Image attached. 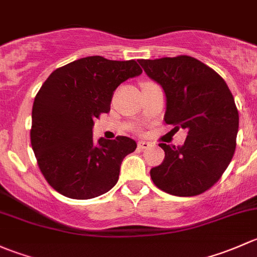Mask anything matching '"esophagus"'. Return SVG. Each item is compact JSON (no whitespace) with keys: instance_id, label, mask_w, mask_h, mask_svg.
Masks as SVG:
<instances>
[{"instance_id":"1","label":"esophagus","mask_w":257,"mask_h":257,"mask_svg":"<svg viewBox=\"0 0 257 257\" xmlns=\"http://www.w3.org/2000/svg\"><path fill=\"white\" fill-rule=\"evenodd\" d=\"M150 142L147 141H139V144H137V146H139L140 150H145V148H148L150 147Z\"/></svg>"}]
</instances>
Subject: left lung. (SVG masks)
Listing matches in <instances>:
<instances>
[{
    "label": "left lung",
    "instance_id": "1",
    "mask_svg": "<svg viewBox=\"0 0 257 257\" xmlns=\"http://www.w3.org/2000/svg\"><path fill=\"white\" fill-rule=\"evenodd\" d=\"M139 63L165 90V122L188 131L183 146L160 144L165 161L151 169V178L172 195L202 194L219 181L236 147L239 112L231 91L216 71L188 55Z\"/></svg>",
    "mask_w": 257,
    "mask_h": 257
}]
</instances>
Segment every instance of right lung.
<instances>
[{"label": "right lung", "instance_id": "add662e5", "mask_svg": "<svg viewBox=\"0 0 257 257\" xmlns=\"http://www.w3.org/2000/svg\"><path fill=\"white\" fill-rule=\"evenodd\" d=\"M135 60L81 58L48 76L34 97L31 144L47 182L71 199L99 197L117 183L122 160L136 150L132 139L92 140L94 120L109 112L113 91L139 76Z\"/></svg>", "mask_w": 257, "mask_h": 257}]
</instances>
